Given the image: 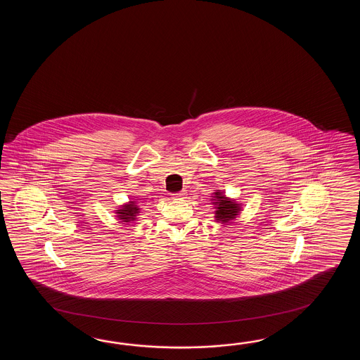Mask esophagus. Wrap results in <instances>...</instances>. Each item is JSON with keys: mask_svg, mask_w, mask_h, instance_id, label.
Listing matches in <instances>:
<instances>
[{"mask_svg": "<svg viewBox=\"0 0 360 360\" xmlns=\"http://www.w3.org/2000/svg\"><path fill=\"white\" fill-rule=\"evenodd\" d=\"M174 197H175V198H185V197H186V191H180V193H176Z\"/></svg>", "mask_w": 360, "mask_h": 360, "instance_id": "1", "label": "esophagus"}]
</instances>
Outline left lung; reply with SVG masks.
<instances>
[{
	"mask_svg": "<svg viewBox=\"0 0 360 360\" xmlns=\"http://www.w3.org/2000/svg\"><path fill=\"white\" fill-rule=\"evenodd\" d=\"M211 205L214 208V220L224 225L233 222L242 212V203H238L234 198L226 197L221 191L212 193Z\"/></svg>",
	"mask_w": 360,
	"mask_h": 360,
	"instance_id": "left-lung-1",
	"label": "left lung"
}]
</instances>
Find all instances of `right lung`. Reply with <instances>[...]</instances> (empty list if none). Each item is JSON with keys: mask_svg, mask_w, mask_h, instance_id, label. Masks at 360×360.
Listing matches in <instances>:
<instances>
[{"mask_svg": "<svg viewBox=\"0 0 360 360\" xmlns=\"http://www.w3.org/2000/svg\"><path fill=\"white\" fill-rule=\"evenodd\" d=\"M115 217L122 222L138 221L140 216V207L138 200L134 199L130 202H126L115 210Z\"/></svg>", "mask_w": 360, "mask_h": 360, "instance_id": "add662e5", "label": "right lung"}]
</instances>
